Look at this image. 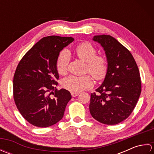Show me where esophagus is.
I'll list each match as a JSON object with an SVG mask.
<instances>
[{
  "label": "esophagus",
  "instance_id": "1",
  "mask_svg": "<svg viewBox=\"0 0 154 154\" xmlns=\"http://www.w3.org/2000/svg\"><path fill=\"white\" fill-rule=\"evenodd\" d=\"M71 94V96L73 97H76L77 96H78V94H79L78 93H73V92H72Z\"/></svg>",
  "mask_w": 154,
  "mask_h": 154
}]
</instances>
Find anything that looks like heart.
<instances>
[{
  "label": "heart",
  "instance_id": "1",
  "mask_svg": "<svg viewBox=\"0 0 154 154\" xmlns=\"http://www.w3.org/2000/svg\"><path fill=\"white\" fill-rule=\"evenodd\" d=\"M75 52L78 57L87 62V71L89 72L94 79L97 81L104 79L109 69L107 58L103 55H97V50L93 44L89 42H83L77 45ZM69 61V51L67 50H62L58 55L56 63L59 73L63 75L66 73ZM62 85L71 92L78 93L92 87L93 81L89 75L83 76L70 75L63 80Z\"/></svg>",
  "mask_w": 154,
  "mask_h": 154
}]
</instances>
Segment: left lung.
<instances>
[{
	"mask_svg": "<svg viewBox=\"0 0 154 154\" xmlns=\"http://www.w3.org/2000/svg\"><path fill=\"white\" fill-rule=\"evenodd\" d=\"M93 40L104 48L109 69L103 84L91 93L89 110L99 122L114 125L126 120L134 109L142 91L140 71L130 51L109 35Z\"/></svg>",
	"mask_w": 154,
	"mask_h": 154,
	"instance_id": "obj_1",
	"label": "left lung"
}]
</instances>
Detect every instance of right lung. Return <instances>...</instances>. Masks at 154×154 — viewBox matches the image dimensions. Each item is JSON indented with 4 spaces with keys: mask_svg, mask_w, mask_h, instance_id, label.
<instances>
[{
    "mask_svg": "<svg viewBox=\"0 0 154 154\" xmlns=\"http://www.w3.org/2000/svg\"><path fill=\"white\" fill-rule=\"evenodd\" d=\"M71 37L46 36L23 56L13 79V97L23 118L32 125L46 128L63 116L71 95L58 90L56 63L61 50L71 43Z\"/></svg>",
    "mask_w": 154,
    "mask_h": 154,
    "instance_id": "obj_1",
    "label": "right lung"
}]
</instances>
